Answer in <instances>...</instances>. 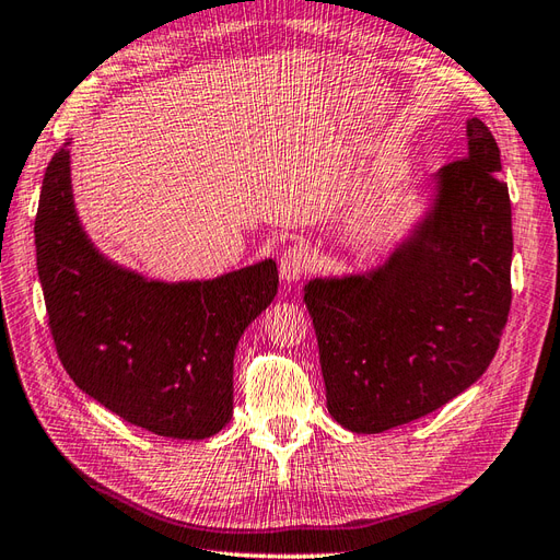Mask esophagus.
I'll return each mask as SVG.
<instances>
[{
  "label": "esophagus",
  "instance_id": "obj_1",
  "mask_svg": "<svg viewBox=\"0 0 560 560\" xmlns=\"http://www.w3.org/2000/svg\"><path fill=\"white\" fill-rule=\"evenodd\" d=\"M307 269H310V255L305 246H289V250H283L279 260V271L283 281L295 283L307 275Z\"/></svg>",
  "mask_w": 560,
  "mask_h": 560
}]
</instances>
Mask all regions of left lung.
Segmentation results:
<instances>
[{
	"mask_svg": "<svg viewBox=\"0 0 560 560\" xmlns=\"http://www.w3.org/2000/svg\"><path fill=\"white\" fill-rule=\"evenodd\" d=\"M469 154L436 173V199L371 275L305 285L328 410L382 434L445 406L486 373L511 307V201L500 148L467 121Z\"/></svg>",
	"mask_w": 560,
	"mask_h": 560,
	"instance_id": "8db88e82",
	"label": "left lung"
}]
</instances>
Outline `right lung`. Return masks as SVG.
I'll return each mask as SVG.
<instances>
[{
    "label": "right lung",
    "mask_w": 560,
    "mask_h": 560,
    "mask_svg": "<svg viewBox=\"0 0 560 560\" xmlns=\"http://www.w3.org/2000/svg\"><path fill=\"white\" fill-rule=\"evenodd\" d=\"M35 246L54 345L79 389L168 439L230 422L234 349L277 295L275 260L183 283L117 267L79 225L66 145L44 173Z\"/></svg>",
    "instance_id": "obj_1"
}]
</instances>
